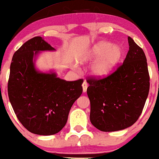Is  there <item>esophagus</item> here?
Instances as JSON below:
<instances>
[{"label": "esophagus", "instance_id": "obj_1", "mask_svg": "<svg viewBox=\"0 0 159 159\" xmlns=\"http://www.w3.org/2000/svg\"><path fill=\"white\" fill-rule=\"evenodd\" d=\"M87 88H88V83H87V82L84 81L82 83V90H83L84 93H85L87 91Z\"/></svg>", "mask_w": 159, "mask_h": 159}]
</instances>
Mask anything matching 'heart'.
Segmentation results:
<instances>
[{"label": "heart", "instance_id": "b5f03b06", "mask_svg": "<svg viewBox=\"0 0 159 159\" xmlns=\"http://www.w3.org/2000/svg\"><path fill=\"white\" fill-rule=\"evenodd\" d=\"M123 52L120 47L111 43L101 41L82 54L79 58L80 63H85L99 58L93 64L91 71L98 77L108 75L122 57Z\"/></svg>", "mask_w": 159, "mask_h": 159}]
</instances>
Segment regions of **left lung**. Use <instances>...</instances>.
<instances>
[{"instance_id":"left-lung-1","label":"left lung","mask_w":159,"mask_h":159,"mask_svg":"<svg viewBox=\"0 0 159 159\" xmlns=\"http://www.w3.org/2000/svg\"><path fill=\"white\" fill-rule=\"evenodd\" d=\"M129 51L123 64L103 79L89 78L90 119L103 132L125 129L134 124L148 95L150 77L143 49L128 37Z\"/></svg>"}]
</instances>
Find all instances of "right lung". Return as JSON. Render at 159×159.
Segmentation results:
<instances>
[{"label": "right lung", "mask_w": 159, "mask_h": 159, "mask_svg": "<svg viewBox=\"0 0 159 159\" xmlns=\"http://www.w3.org/2000/svg\"><path fill=\"white\" fill-rule=\"evenodd\" d=\"M55 50L41 37H34L15 52L10 66L8 94L13 109L28 131L40 135L60 132L82 93L83 80L66 81L53 71L36 69L34 61L40 52Z\"/></svg>", "instance_id": "1"}]
</instances>
